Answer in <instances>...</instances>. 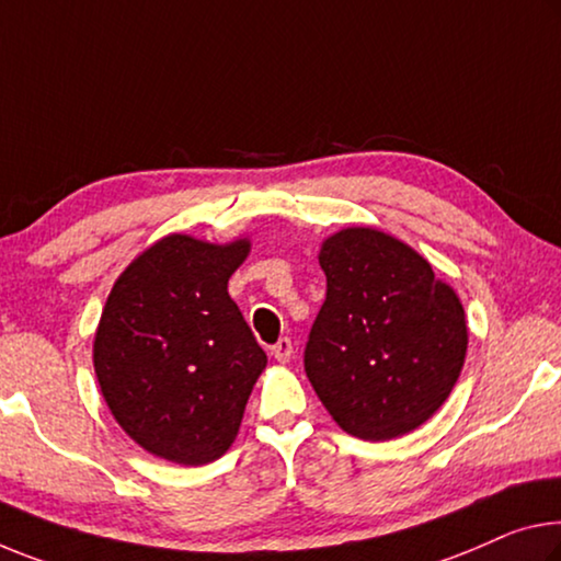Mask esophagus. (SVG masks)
Instances as JSON below:
<instances>
[{
  "label": "esophagus",
  "mask_w": 561,
  "mask_h": 561,
  "mask_svg": "<svg viewBox=\"0 0 561 561\" xmlns=\"http://www.w3.org/2000/svg\"><path fill=\"white\" fill-rule=\"evenodd\" d=\"M291 352H295V346H291L289 336H282V340L272 346V357L282 364H287L291 359Z\"/></svg>",
  "instance_id": "34e87169"
}]
</instances>
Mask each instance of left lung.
I'll list each match as a JSON object with an SVG mask.
<instances>
[{
    "instance_id": "obj_1",
    "label": "left lung",
    "mask_w": 561,
    "mask_h": 561,
    "mask_svg": "<svg viewBox=\"0 0 561 561\" xmlns=\"http://www.w3.org/2000/svg\"><path fill=\"white\" fill-rule=\"evenodd\" d=\"M319 266L327 299L305 350L317 397L352 437L409 434L457 385L469 340L465 307L424 256L369 227L324 239Z\"/></svg>"
}]
</instances>
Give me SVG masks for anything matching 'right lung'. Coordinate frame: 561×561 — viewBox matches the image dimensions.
Segmentation results:
<instances>
[{"instance_id":"1","label":"right lung","mask_w":561,"mask_h":561,"mask_svg":"<svg viewBox=\"0 0 561 561\" xmlns=\"http://www.w3.org/2000/svg\"><path fill=\"white\" fill-rule=\"evenodd\" d=\"M249 239L169 234L119 274L94 334L114 420L149 455L197 467L232 447L266 354L229 297Z\"/></svg>"}]
</instances>
